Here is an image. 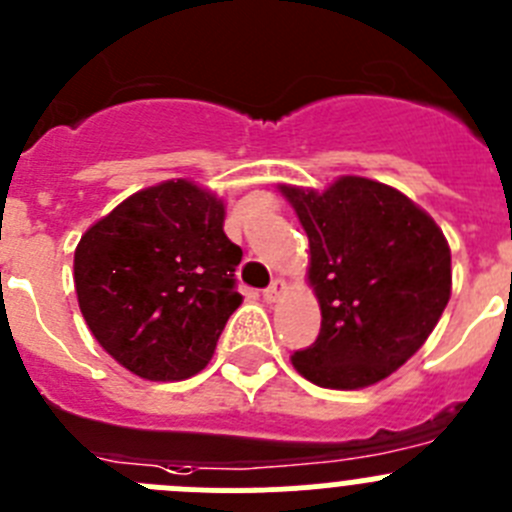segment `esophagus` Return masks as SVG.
<instances>
[{
  "mask_svg": "<svg viewBox=\"0 0 512 512\" xmlns=\"http://www.w3.org/2000/svg\"><path fill=\"white\" fill-rule=\"evenodd\" d=\"M284 292H287V287H284V281H281V279L271 281V287L264 289V302H266V304L279 302V299L284 297Z\"/></svg>",
  "mask_w": 512,
  "mask_h": 512,
  "instance_id": "34e87169",
  "label": "esophagus"
}]
</instances>
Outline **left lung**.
<instances>
[{
	"instance_id": "obj_1",
	"label": "left lung",
	"mask_w": 512,
	"mask_h": 512,
	"mask_svg": "<svg viewBox=\"0 0 512 512\" xmlns=\"http://www.w3.org/2000/svg\"><path fill=\"white\" fill-rule=\"evenodd\" d=\"M309 238V287L322 327L292 355L322 388L373 386L401 368L437 327L452 294L442 228L396 187L345 175L327 190L279 185Z\"/></svg>"
}]
</instances>
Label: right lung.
Wrapping results in <instances>:
<instances>
[{"instance_id": "obj_1", "label": "right lung", "mask_w": 512, "mask_h": 512, "mask_svg": "<svg viewBox=\"0 0 512 512\" xmlns=\"http://www.w3.org/2000/svg\"><path fill=\"white\" fill-rule=\"evenodd\" d=\"M225 205L192 180L134 192L88 228L73 279L88 330L147 381H182L210 363L243 302V251L223 231Z\"/></svg>"}]
</instances>
